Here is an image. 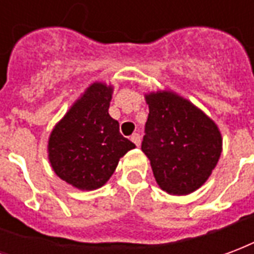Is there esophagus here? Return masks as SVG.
Returning a JSON list of instances; mask_svg holds the SVG:
<instances>
[{"instance_id":"1","label":"esophagus","mask_w":254,"mask_h":254,"mask_svg":"<svg viewBox=\"0 0 254 254\" xmlns=\"http://www.w3.org/2000/svg\"><path fill=\"white\" fill-rule=\"evenodd\" d=\"M131 140H132V142H134L136 146H139L140 145V135L135 132V134L131 135Z\"/></svg>"}]
</instances>
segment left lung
Masks as SVG:
<instances>
[{
  "instance_id": "left-lung-1",
  "label": "left lung",
  "mask_w": 254,
  "mask_h": 254,
  "mask_svg": "<svg viewBox=\"0 0 254 254\" xmlns=\"http://www.w3.org/2000/svg\"><path fill=\"white\" fill-rule=\"evenodd\" d=\"M145 97L149 118L142 151L161 190L188 195L204 184L218 164L221 131L201 109L170 90Z\"/></svg>"
}]
</instances>
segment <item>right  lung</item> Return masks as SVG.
<instances>
[{
  "label": "right lung",
  "mask_w": 254,
  "mask_h": 254,
  "mask_svg": "<svg viewBox=\"0 0 254 254\" xmlns=\"http://www.w3.org/2000/svg\"><path fill=\"white\" fill-rule=\"evenodd\" d=\"M114 88L94 82L49 138V160L59 179L81 190H97L114 175L119 160L135 145L108 114Z\"/></svg>",
  "instance_id": "1"
}]
</instances>
